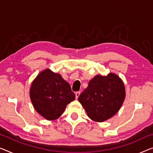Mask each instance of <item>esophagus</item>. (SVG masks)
I'll use <instances>...</instances> for the list:
<instances>
[{"mask_svg":"<svg viewBox=\"0 0 153 153\" xmlns=\"http://www.w3.org/2000/svg\"><path fill=\"white\" fill-rule=\"evenodd\" d=\"M79 95H80V92H79V91H77V92L76 93V99L78 98V97L79 96Z\"/></svg>","mask_w":153,"mask_h":153,"instance_id":"34e87169","label":"esophagus"}]
</instances>
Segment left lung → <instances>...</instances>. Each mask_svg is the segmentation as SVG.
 I'll return each mask as SVG.
<instances>
[{"label": "left lung", "mask_w": 153, "mask_h": 153, "mask_svg": "<svg viewBox=\"0 0 153 153\" xmlns=\"http://www.w3.org/2000/svg\"><path fill=\"white\" fill-rule=\"evenodd\" d=\"M126 97L124 84L114 73L107 76L97 75L79 95L80 102L88 117L102 122L110 119L122 106Z\"/></svg>", "instance_id": "left-lung-1"}]
</instances>
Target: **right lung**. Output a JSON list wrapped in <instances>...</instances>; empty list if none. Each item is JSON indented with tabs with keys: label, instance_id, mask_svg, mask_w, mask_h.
Wrapping results in <instances>:
<instances>
[{
	"label": "right lung",
	"instance_id": "add662e5",
	"mask_svg": "<svg viewBox=\"0 0 153 153\" xmlns=\"http://www.w3.org/2000/svg\"><path fill=\"white\" fill-rule=\"evenodd\" d=\"M29 95L33 108L47 120L58 119L76 98L69 84L49 69L42 71L33 79Z\"/></svg>",
	"mask_w": 153,
	"mask_h": 153
}]
</instances>
